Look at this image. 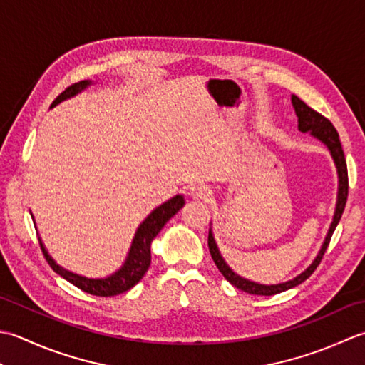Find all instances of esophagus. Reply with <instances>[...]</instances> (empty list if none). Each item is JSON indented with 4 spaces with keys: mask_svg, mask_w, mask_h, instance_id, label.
Wrapping results in <instances>:
<instances>
[{
    "mask_svg": "<svg viewBox=\"0 0 365 365\" xmlns=\"http://www.w3.org/2000/svg\"><path fill=\"white\" fill-rule=\"evenodd\" d=\"M211 190L206 185H195V187L190 189V197L195 200H207L211 197Z\"/></svg>",
    "mask_w": 365,
    "mask_h": 365,
    "instance_id": "esophagus-1",
    "label": "esophagus"
}]
</instances>
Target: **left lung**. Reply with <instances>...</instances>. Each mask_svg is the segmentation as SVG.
Listing matches in <instances>:
<instances>
[{
    "instance_id": "obj_1",
    "label": "left lung",
    "mask_w": 365,
    "mask_h": 365,
    "mask_svg": "<svg viewBox=\"0 0 365 365\" xmlns=\"http://www.w3.org/2000/svg\"><path fill=\"white\" fill-rule=\"evenodd\" d=\"M292 103H293L294 113L297 116V129H299L304 133L309 132L312 137L317 138L318 141H322V143L329 150L331 158H332L334 163H336L337 176H339L336 211H334V217H332V222H331V227H329L328 235H326L324 241L322 244V249L318 250L315 259L307 266V269H304L301 274H297V276L294 279H292V280L282 282V284H274V285L258 284V282H252L249 279L241 277L240 274H236L232 269V267L227 264L224 257H222L220 250L217 247V242H215V240H214L212 228H210V235H207V245H210V252H211V257L214 259L215 266L219 267V271L222 272V276H224L230 282V284L235 285L236 288L242 289V292H245V293H250V294L272 296V294H277V293L285 292V289L294 288L296 285L302 284L304 280H307L312 276V272L317 269V266L319 264V262H322V258L324 255L326 249H328L329 241H331V236L334 233V230H336L337 224L340 222L341 214H344L345 205H346V198H348L346 160H345V155H344V150H341V145H340V140H339V133H337L336 128H334L329 120H326V118L319 115L318 111L312 110L306 102H302L294 94H292Z\"/></svg>"
}]
</instances>
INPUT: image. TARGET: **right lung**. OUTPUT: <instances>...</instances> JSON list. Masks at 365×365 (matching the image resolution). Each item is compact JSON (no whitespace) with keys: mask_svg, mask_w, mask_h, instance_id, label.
<instances>
[{"mask_svg":"<svg viewBox=\"0 0 365 365\" xmlns=\"http://www.w3.org/2000/svg\"><path fill=\"white\" fill-rule=\"evenodd\" d=\"M91 85H93V80H81V81H78V83L66 88L64 91L53 101L50 108H53L58 106V103H61L64 101L73 98V96L80 94L81 91H85V89ZM184 203H185L184 197L178 193V195L167 200L165 203L159 205L154 211H151L150 215H148V217L138 225L135 235H133L130 249L128 252V257H125L123 266L107 277L89 279L85 276H80V274L64 269L63 266H59L55 259L50 257L48 250L46 249V245H43L42 240L39 237L41 247H42L43 255H46V258H47L48 264L53 267V271L56 274H59L63 279L71 282L72 285H76L77 288L83 289V292H86L89 294H94V296L107 297V296L121 294L124 292H128V289H130L132 287H135L141 280V277L145 276L148 267H150V264H151V242H153V240L159 235L163 225H165L167 222L181 210Z\"/></svg>","mask_w":365,"mask_h":365,"instance_id":"1","label":"right lung"}]
</instances>
